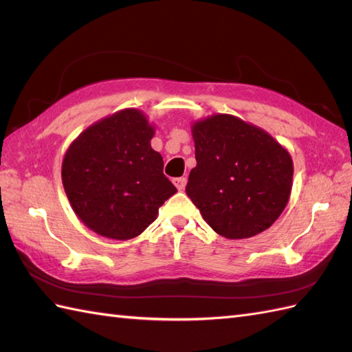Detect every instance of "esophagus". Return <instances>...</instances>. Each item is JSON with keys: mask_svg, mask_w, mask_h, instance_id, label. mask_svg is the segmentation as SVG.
Masks as SVG:
<instances>
[{"mask_svg": "<svg viewBox=\"0 0 352 352\" xmlns=\"http://www.w3.org/2000/svg\"><path fill=\"white\" fill-rule=\"evenodd\" d=\"M186 183H188V178H186V177L174 178V184H175V188H177L178 190H184V188H186Z\"/></svg>", "mask_w": 352, "mask_h": 352, "instance_id": "obj_1", "label": "esophagus"}]
</instances>
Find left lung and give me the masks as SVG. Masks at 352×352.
Segmentation results:
<instances>
[{
    "mask_svg": "<svg viewBox=\"0 0 352 352\" xmlns=\"http://www.w3.org/2000/svg\"><path fill=\"white\" fill-rule=\"evenodd\" d=\"M197 166L186 186L216 233L248 239L267 230L287 206L294 178L289 151L260 126L226 113L192 124Z\"/></svg>",
    "mask_w": 352,
    "mask_h": 352,
    "instance_id": "obj_1",
    "label": "left lung"
}]
</instances>
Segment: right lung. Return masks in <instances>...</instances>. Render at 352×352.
<instances>
[{"label":"right lung","mask_w":352,"mask_h":352,"mask_svg":"<svg viewBox=\"0 0 352 352\" xmlns=\"http://www.w3.org/2000/svg\"><path fill=\"white\" fill-rule=\"evenodd\" d=\"M144 111L124 109L92 124L66 149L62 183L72 210L96 234L129 241L144 233L177 192L151 148Z\"/></svg>","instance_id":"1"}]
</instances>
